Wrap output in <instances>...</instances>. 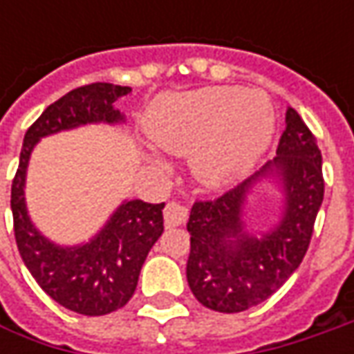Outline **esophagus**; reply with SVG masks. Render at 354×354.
Returning a JSON list of instances; mask_svg holds the SVG:
<instances>
[{
	"label": "esophagus",
	"instance_id": "esophagus-1",
	"mask_svg": "<svg viewBox=\"0 0 354 354\" xmlns=\"http://www.w3.org/2000/svg\"><path fill=\"white\" fill-rule=\"evenodd\" d=\"M163 218H165V225L167 226H181L187 221V209L179 203H167L165 209H163Z\"/></svg>",
	"mask_w": 354,
	"mask_h": 354
}]
</instances>
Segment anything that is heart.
Listing matches in <instances>:
<instances>
[{
	"label": "heart",
	"instance_id": "obj_1",
	"mask_svg": "<svg viewBox=\"0 0 354 354\" xmlns=\"http://www.w3.org/2000/svg\"><path fill=\"white\" fill-rule=\"evenodd\" d=\"M276 126L274 106L264 92L211 86L167 96L147 120L151 140L175 156L193 153L205 183L225 185L250 169L264 153ZM161 165L159 157H149Z\"/></svg>",
	"mask_w": 354,
	"mask_h": 354
}]
</instances>
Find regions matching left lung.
<instances>
[{"label":"left lung","mask_w":354,"mask_h":354,"mask_svg":"<svg viewBox=\"0 0 354 354\" xmlns=\"http://www.w3.org/2000/svg\"><path fill=\"white\" fill-rule=\"evenodd\" d=\"M276 153L246 181L191 209L187 281L212 311L238 313L266 301L299 268L309 248L325 181L317 140L293 108L286 112ZM268 178L282 189V212L272 229L252 233L243 223L245 198Z\"/></svg>","instance_id":"8db88e82"}]
</instances>
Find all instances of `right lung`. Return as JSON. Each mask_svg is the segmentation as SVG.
<instances>
[{
  "label": "right lung",
  "mask_w": 354,
  "mask_h": 354,
  "mask_svg": "<svg viewBox=\"0 0 354 354\" xmlns=\"http://www.w3.org/2000/svg\"><path fill=\"white\" fill-rule=\"evenodd\" d=\"M129 92V86L94 82L71 90L50 104L25 133L19 167L11 185L15 242L27 270L59 306L90 317L112 313L131 299L143 262L163 232L165 203L124 201L90 242L61 246L35 228L23 189L35 143L45 136L86 124L126 122L114 102Z\"/></svg>",
  "instance_id": "right-lung-1"
}]
</instances>
